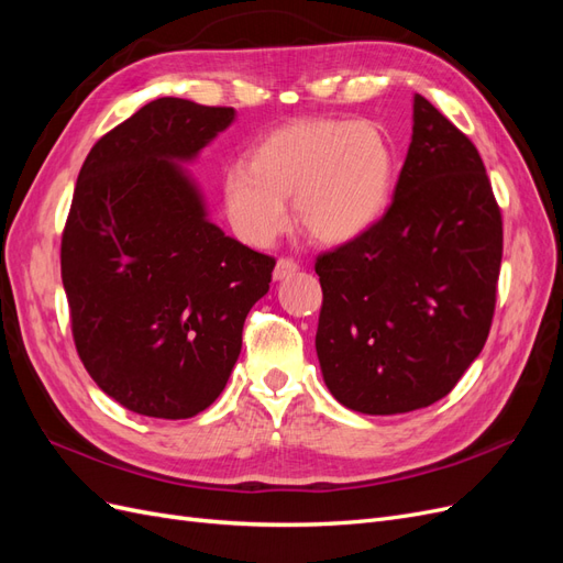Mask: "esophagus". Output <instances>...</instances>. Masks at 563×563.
<instances>
[{
  "label": "esophagus",
  "instance_id": "obj_1",
  "mask_svg": "<svg viewBox=\"0 0 563 563\" xmlns=\"http://www.w3.org/2000/svg\"><path fill=\"white\" fill-rule=\"evenodd\" d=\"M298 269H300V265H298L294 258H279L277 265H275V279L282 282V279H286V277L296 275Z\"/></svg>",
  "mask_w": 563,
  "mask_h": 563
}]
</instances>
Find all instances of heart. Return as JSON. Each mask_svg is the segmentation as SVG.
Returning a JSON list of instances; mask_svg holds the SVG:
<instances>
[{
	"label": "heart",
	"instance_id": "1",
	"mask_svg": "<svg viewBox=\"0 0 563 563\" xmlns=\"http://www.w3.org/2000/svg\"><path fill=\"white\" fill-rule=\"evenodd\" d=\"M395 185V150L368 122L305 119L253 147L249 164L223 176L232 230L251 246H269L288 228L296 195L300 225L323 244L360 240L383 218Z\"/></svg>",
	"mask_w": 563,
	"mask_h": 563
}]
</instances>
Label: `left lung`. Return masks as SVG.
I'll return each instance as SVG.
<instances>
[{
	"mask_svg": "<svg viewBox=\"0 0 563 563\" xmlns=\"http://www.w3.org/2000/svg\"><path fill=\"white\" fill-rule=\"evenodd\" d=\"M500 261L503 218L479 152L416 93L391 207L314 263V345L331 395L366 416L446 397L488 338Z\"/></svg>",
	"mask_w": 563,
	"mask_h": 563,
	"instance_id": "obj_1",
	"label": "left lung"
}]
</instances>
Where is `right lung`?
<instances>
[{"label":"right lung","mask_w":563,"mask_h":563,"mask_svg":"<svg viewBox=\"0 0 563 563\" xmlns=\"http://www.w3.org/2000/svg\"><path fill=\"white\" fill-rule=\"evenodd\" d=\"M234 122L232 108L157 98L84 162L60 275L84 368L117 404L180 420L225 389L249 310L275 258L209 220L190 164Z\"/></svg>","instance_id":"obj_1"}]
</instances>
